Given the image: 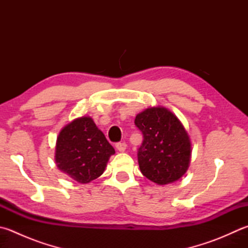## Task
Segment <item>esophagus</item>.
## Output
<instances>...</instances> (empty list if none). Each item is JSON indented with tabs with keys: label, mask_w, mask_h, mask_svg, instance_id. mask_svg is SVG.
Returning a JSON list of instances; mask_svg holds the SVG:
<instances>
[{
	"label": "esophagus",
	"mask_w": 248,
	"mask_h": 248,
	"mask_svg": "<svg viewBox=\"0 0 248 248\" xmlns=\"http://www.w3.org/2000/svg\"><path fill=\"white\" fill-rule=\"evenodd\" d=\"M115 147L120 152H124L126 150V148H127V144H126L125 142H119V143H116Z\"/></svg>",
	"instance_id": "1"
}]
</instances>
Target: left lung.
Here are the masks:
<instances>
[{
  "mask_svg": "<svg viewBox=\"0 0 248 248\" xmlns=\"http://www.w3.org/2000/svg\"><path fill=\"white\" fill-rule=\"evenodd\" d=\"M143 141L138 151L142 175L156 185L179 180L188 170L192 143L179 119L164 107H151L136 115Z\"/></svg>",
  "mask_w": 248,
  "mask_h": 248,
  "instance_id": "left-lung-1",
  "label": "left lung"
}]
</instances>
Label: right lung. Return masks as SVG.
Segmentation results:
<instances>
[{
	"label": "right lung",
	"instance_id": "1",
	"mask_svg": "<svg viewBox=\"0 0 248 248\" xmlns=\"http://www.w3.org/2000/svg\"><path fill=\"white\" fill-rule=\"evenodd\" d=\"M115 151L91 116L74 119L60 130L55 147L58 170L80 184L102 175Z\"/></svg>",
	"mask_w": 248,
	"mask_h": 248
}]
</instances>
